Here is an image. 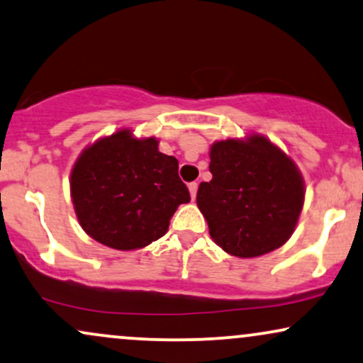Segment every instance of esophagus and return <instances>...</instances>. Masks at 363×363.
Listing matches in <instances>:
<instances>
[{"label":"esophagus","mask_w":363,"mask_h":363,"mask_svg":"<svg viewBox=\"0 0 363 363\" xmlns=\"http://www.w3.org/2000/svg\"><path fill=\"white\" fill-rule=\"evenodd\" d=\"M196 190H199V183H196V182L190 183V185H189V191H190L191 200H195V196H196Z\"/></svg>","instance_id":"34e87169"}]
</instances>
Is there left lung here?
<instances>
[{
    "label": "left lung",
    "mask_w": 363,
    "mask_h": 363,
    "mask_svg": "<svg viewBox=\"0 0 363 363\" xmlns=\"http://www.w3.org/2000/svg\"><path fill=\"white\" fill-rule=\"evenodd\" d=\"M208 155L212 180L199 185L196 205L213 242L242 259L288 242L306 194L294 160L259 133L212 143Z\"/></svg>",
    "instance_id": "1"
}]
</instances>
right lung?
Segmentation results:
<instances>
[{
    "instance_id": "1",
    "label": "right lung",
    "mask_w": 363,
    "mask_h": 363,
    "mask_svg": "<svg viewBox=\"0 0 363 363\" xmlns=\"http://www.w3.org/2000/svg\"><path fill=\"white\" fill-rule=\"evenodd\" d=\"M155 136L121 128L80 151L70 172V199L84 232L116 250H136L168 232L189 189L178 160L158 150Z\"/></svg>"
}]
</instances>
